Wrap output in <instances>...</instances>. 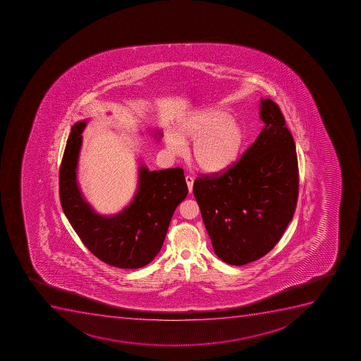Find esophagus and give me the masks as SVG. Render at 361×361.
Here are the masks:
<instances>
[{
  "instance_id": "1",
  "label": "esophagus",
  "mask_w": 361,
  "mask_h": 361,
  "mask_svg": "<svg viewBox=\"0 0 361 361\" xmlns=\"http://www.w3.org/2000/svg\"><path fill=\"white\" fill-rule=\"evenodd\" d=\"M186 183H187V186H188V190H190V193H192V190H193V183H194L193 176H190V175H187Z\"/></svg>"
}]
</instances>
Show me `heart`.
Wrapping results in <instances>:
<instances>
[{"label":"heart","instance_id":"1","mask_svg":"<svg viewBox=\"0 0 361 361\" xmlns=\"http://www.w3.org/2000/svg\"><path fill=\"white\" fill-rule=\"evenodd\" d=\"M245 133L243 126L220 109L199 111L178 125L167 136V148L174 155L185 152V142L193 141L190 157L197 168L219 173L231 167L239 157Z\"/></svg>","mask_w":361,"mask_h":361}]
</instances>
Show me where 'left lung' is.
<instances>
[{
	"label": "left lung",
	"mask_w": 361,
	"mask_h": 361,
	"mask_svg": "<svg viewBox=\"0 0 361 361\" xmlns=\"http://www.w3.org/2000/svg\"><path fill=\"white\" fill-rule=\"evenodd\" d=\"M264 127L226 171L200 174L194 197L215 254L243 266L274 248L295 212L299 167L295 142L278 104L261 100Z\"/></svg>",
	"instance_id": "obj_1"
}]
</instances>
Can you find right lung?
Instances as JSON below:
<instances>
[{
	"label": "right lung",
	"instance_id": "obj_1",
	"mask_svg": "<svg viewBox=\"0 0 361 361\" xmlns=\"http://www.w3.org/2000/svg\"><path fill=\"white\" fill-rule=\"evenodd\" d=\"M86 121L73 126L60 166V201L83 245L104 264L141 268L160 252L171 216L188 194L183 168H140L139 188L128 207L114 216L94 213L76 183V164Z\"/></svg>",
	"mask_w": 361,
	"mask_h": 361
}]
</instances>
